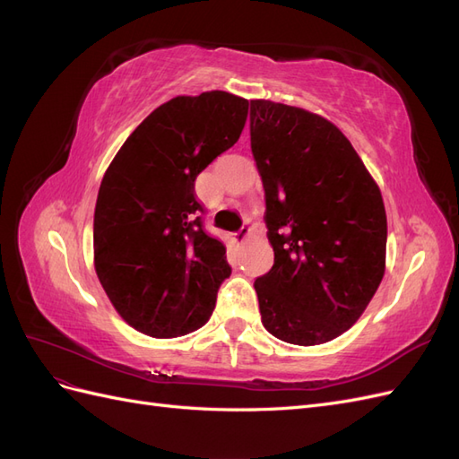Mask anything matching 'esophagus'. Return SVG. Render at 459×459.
<instances>
[{"instance_id":"34e87169","label":"esophagus","mask_w":459,"mask_h":459,"mask_svg":"<svg viewBox=\"0 0 459 459\" xmlns=\"http://www.w3.org/2000/svg\"><path fill=\"white\" fill-rule=\"evenodd\" d=\"M248 235H251V230H247V228L239 230L238 233H235V243H238V245H245L247 239H248Z\"/></svg>"}]
</instances>
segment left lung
Segmentation results:
<instances>
[{
    "instance_id": "left-lung-1",
    "label": "left lung",
    "mask_w": 459,
    "mask_h": 459,
    "mask_svg": "<svg viewBox=\"0 0 459 459\" xmlns=\"http://www.w3.org/2000/svg\"><path fill=\"white\" fill-rule=\"evenodd\" d=\"M251 149L273 248L255 281L262 325L299 346L337 339L385 275L379 186L335 124L307 108L253 100Z\"/></svg>"
}]
</instances>
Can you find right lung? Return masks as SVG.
Returning <instances> with one entry per match:
<instances>
[{
  "instance_id": "obj_1",
  "label": "right lung",
  "mask_w": 459,
  "mask_h": 459,
  "mask_svg": "<svg viewBox=\"0 0 459 459\" xmlns=\"http://www.w3.org/2000/svg\"><path fill=\"white\" fill-rule=\"evenodd\" d=\"M248 101L228 91L178 95L118 149L93 214V266L120 317L155 339L187 335L212 316L230 277L226 247L195 218V179L238 143Z\"/></svg>"
}]
</instances>
